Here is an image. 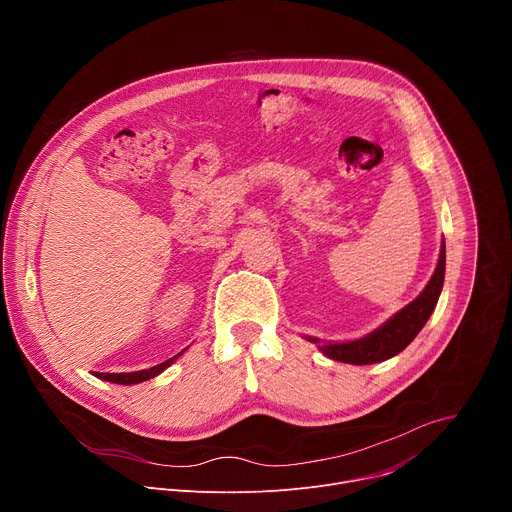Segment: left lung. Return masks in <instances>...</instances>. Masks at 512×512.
I'll use <instances>...</instances> for the list:
<instances>
[{"label":"left lung","mask_w":512,"mask_h":512,"mask_svg":"<svg viewBox=\"0 0 512 512\" xmlns=\"http://www.w3.org/2000/svg\"><path fill=\"white\" fill-rule=\"evenodd\" d=\"M444 275H446V245H442L440 251V261H437V267L425 285V289L413 300L409 306H405L401 312H397L389 322H385L379 330L373 334L364 336L360 340L352 342H342V344H322L320 350L334 360L348 362V364H373L387 360L395 354H399L425 326L429 320L437 298L442 294V285H444ZM312 342H320L318 338H310Z\"/></svg>","instance_id":"left-lung-1"}]
</instances>
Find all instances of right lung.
I'll return each instance as SVG.
<instances>
[{
    "label": "right lung",
    "mask_w": 512,
    "mask_h": 512,
    "mask_svg": "<svg viewBox=\"0 0 512 512\" xmlns=\"http://www.w3.org/2000/svg\"><path fill=\"white\" fill-rule=\"evenodd\" d=\"M180 354H182V352H180ZM180 354H176V356H172V358H168V360L156 364V367H152V369H145V371H137V373H95V377H99V379H103V381H109V383H117V385H135V383H143V381H148V379L160 375L164 369H168L170 364H172Z\"/></svg>",
    "instance_id": "obj_1"
}]
</instances>
